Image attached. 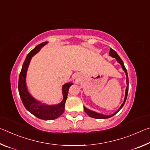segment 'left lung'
<instances>
[{"label":"left lung","instance_id":"8db88e82","mask_svg":"<svg viewBox=\"0 0 150 150\" xmlns=\"http://www.w3.org/2000/svg\"><path fill=\"white\" fill-rule=\"evenodd\" d=\"M109 55H110V56L113 57H115L116 60H117V62L120 63V65H122V69H124V71L126 73V82H127V87L126 88V95H125V98H124V103H122V105H121V106L120 108L118 109V110L115 112V113L112 114V115H109V116H106V115H102V114H99V113H97V112H95L92 111L91 110H88L87 108H85L84 106V110L86 113L87 114V115L90 116V117H92L94 118H98V119H105V118H110L112 116H113L114 115H115L116 113L118 112L120 110V109L122 108V106H124V103L126 102V100L127 98V96H128V73H127V71L125 67V66L124 65V63L122 62V60L121 59V58L120 57V56L117 54V53L116 52V51H115L114 50L112 49V48H110V52H109Z\"/></svg>","mask_w":150,"mask_h":150}]
</instances>
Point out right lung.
Instances as JSON below:
<instances>
[{
    "mask_svg": "<svg viewBox=\"0 0 150 150\" xmlns=\"http://www.w3.org/2000/svg\"><path fill=\"white\" fill-rule=\"evenodd\" d=\"M47 42H42L34 48L26 57L20 73L18 80V91L22 102L28 110L37 118L44 120H51L57 118L62 115L65 110V104L67 98L68 91L73 83H67L63 86V100L62 103L57 105H45L39 101L35 100L28 92L26 85V74L30 60L32 56L38 52L40 50L47 44Z\"/></svg>",
    "mask_w": 150,
    "mask_h": 150,
    "instance_id": "add662e5",
    "label": "right lung"
}]
</instances>
